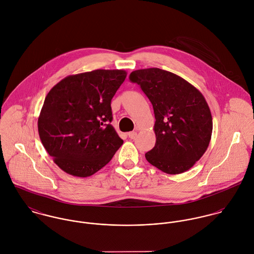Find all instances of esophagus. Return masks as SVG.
<instances>
[{
    "instance_id": "34e87169",
    "label": "esophagus",
    "mask_w": 254,
    "mask_h": 254,
    "mask_svg": "<svg viewBox=\"0 0 254 254\" xmlns=\"http://www.w3.org/2000/svg\"><path fill=\"white\" fill-rule=\"evenodd\" d=\"M128 137L132 140H134L136 137H137V132L136 131H133V132H129L128 133Z\"/></svg>"
}]
</instances>
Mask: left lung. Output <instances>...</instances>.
I'll return each mask as SVG.
<instances>
[{
	"label": "left lung",
	"mask_w": 254,
	"mask_h": 254,
	"mask_svg": "<svg viewBox=\"0 0 254 254\" xmlns=\"http://www.w3.org/2000/svg\"><path fill=\"white\" fill-rule=\"evenodd\" d=\"M150 101L154 117V147L146 160L175 175L186 172L206 151L212 134V116L202 94L180 76L159 68L130 74Z\"/></svg>",
	"instance_id": "obj_1"
}]
</instances>
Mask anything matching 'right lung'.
I'll use <instances>...</instances> for the list:
<instances>
[{
    "label": "right lung",
    "mask_w": 254,
    "mask_h": 254,
    "mask_svg": "<svg viewBox=\"0 0 254 254\" xmlns=\"http://www.w3.org/2000/svg\"><path fill=\"white\" fill-rule=\"evenodd\" d=\"M125 70L97 69L69 75L48 93L38 118L41 142L65 173L89 177L123 144L113 126L110 103Z\"/></svg>",
    "instance_id": "right-lung-1"
}]
</instances>
